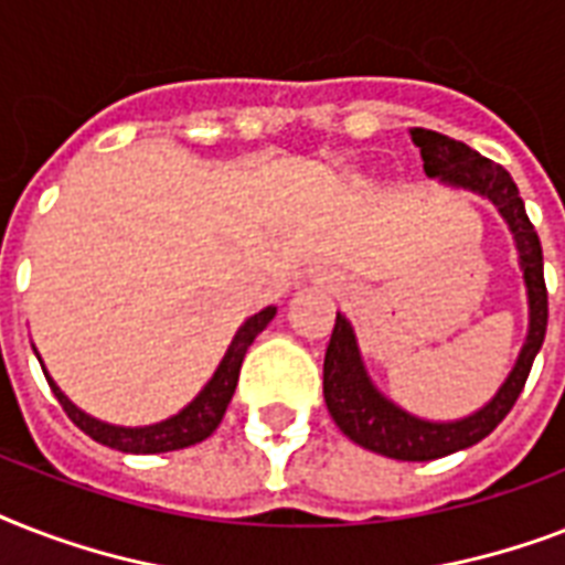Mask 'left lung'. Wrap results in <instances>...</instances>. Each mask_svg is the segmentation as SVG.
<instances>
[{
  "label": "left lung",
  "instance_id": "8db88e82",
  "mask_svg": "<svg viewBox=\"0 0 565 565\" xmlns=\"http://www.w3.org/2000/svg\"><path fill=\"white\" fill-rule=\"evenodd\" d=\"M411 140L419 146L425 172L430 179H443L448 184L487 195L508 220L516 237L519 260L525 269L527 299H531L527 343L499 395L483 411L460 422H425L386 402L370 384L352 326L337 313L334 334L326 352V370H322V393H326L328 413L334 416L337 428L358 446L370 448L375 455L393 457V460H437V457L455 455L460 448L481 443L513 411L519 393L525 390L536 352L543 349L545 326H548V290H545L543 275V246L536 237L534 222L527 220L525 202L519 195L516 181L510 179V172L460 140H451L430 128H411Z\"/></svg>",
  "mask_w": 565,
  "mask_h": 565
}]
</instances>
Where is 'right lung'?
Instances as JSON below:
<instances>
[{"label":"right lung","instance_id":"1","mask_svg":"<svg viewBox=\"0 0 565 565\" xmlns=\"http://www.w3.org/2000/svg\"><path fill=\"white\" fill-rule=\"evenodd\" d=\"M275 317V308H266L260 313H255L252 319H246V326L239 328L234 343L228 345V352L222 358L216 375L207 381L202 393L195 395V402L190 407L172 416V419L161 422V425H149V428H117V425H105V422L93 419L87 413H82L70 398H66L61 390L55 386V381L46 375L52 393L61 402L64 413L78 425V428L87 434L90 439L102 443V446L117 448V451H128V455H161V451H179V448L195 446L202 443L204 437H211L216 425L225 416V407H228L231 395L237 390L239 366H243V358H246L248 345L255 343V337L264 331Z\"/></svg>","mask_w":565,"mask_h":565}]
</instances>
